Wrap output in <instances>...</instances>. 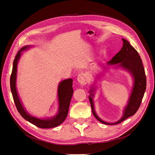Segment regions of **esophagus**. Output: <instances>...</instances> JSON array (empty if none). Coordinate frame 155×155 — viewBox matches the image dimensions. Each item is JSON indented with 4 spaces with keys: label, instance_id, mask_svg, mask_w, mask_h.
<instances>
[{
    "label": "esophagus",
    "instance_id": "34e87169",
    "mask_svg": "<svg viewBox=\"0 0 155 155\" xmlns=\"http://www.w3.org/2000/svg\"><path fill=\"white\" fill-rule=\"evenodd\" d=\"M78 82L81 84V85H85L88 83V79L87 77V75L85 73H80L78 76Z\"/></svg>",
    "mask_w": 155,
    "mask_h": 155
}]
</instances>
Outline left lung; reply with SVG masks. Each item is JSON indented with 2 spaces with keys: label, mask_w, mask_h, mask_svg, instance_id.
Wrapping results in <instances>:
<instances>
[{
  "label": "left lung",
  "mask_w": 155,
  "mask_h": 155,
  "mask_svg": "<svg viewBox=\"0 0 155 155\" xmlns=\"http://www.w3.org/2000/svg\"><path fill=\"white\" fill-rule=\"evenodd\" d=\"M122 41L124 42L122 48L112 58L110 61L107 63L109 64L120 63L121 67L128 70L134 76V83L133 89L129 98V104L125 109L122 118L117 122L113 124L107 123L101 120L96 115L94 109L92 100L93 94H92V92L94 90L92 89L90 91L91 94V96H89V101L91 103L92 113L98 121L106 125L118 124L128 118L129 117L133 116L137 112L141 105L145 89H146V76H145V70L140 56L138 51L130 45L127 41L125 39H122Z\"/></svg>",
  "instance_id": "left-lung-1"
}]
</instances>
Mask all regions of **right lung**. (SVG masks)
<instances>
[{
	"mask_svg": "<svg viewBox=\"0 0 155 155\" xmlns=\"http://www.w3.org/2000/svg\"><path fill=\"white\" fill-rule=\"evenodd\" d=\"M28 46H24L16 54L15 59L13 61V69L12 74L10 76V88L12 93V96L14 102L16 106L17 109L19 114L22 116V118H24L26 120L28 121L31 124L35 125L39 128L43 129H48L55 127L62 124L64 120L66 119L68 115V112L69 109V105L70 100L73 94L74 90L72 88V82L73 80L72 79H65L60 83L58 87V98L59 102V109L58 114L54 116L53 118L48 119V120H41L38 119L35 117L31 116L25 110L21 103L18 98L16 87V75H17V65L18 60L21 56V51L25 50Z\"/></svg>",
	"mask_w": 155,
	"mask_h": 155,
	"instance_id": "obj_1",
	"label": "right lung"
}]
</instances>
